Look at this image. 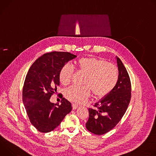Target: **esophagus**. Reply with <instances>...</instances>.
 I'll return each mask as SVG.
<instances>
[{"instance_id":"34e87169","label":"esophagus","mask_w":156,"mask_h":156,"mask_svg":"<svg viewBox=\"0 0 156 156\" xmlns=\"http://www.w3.org/2000/svg\"><path fill=\"white\" fill-rule=\"evenodd\" d=\"M78 107V105H76V104H72V108H73V110L76 109Z\"/></svg>"}]
</instances>
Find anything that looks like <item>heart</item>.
Wrapping results in <instances>:
<instances>
[{
	"label": "heart",
	"mask_w": 156,
	"mask_h": 156,
	"mask_svg": "<svg viewBox=\"0 0 156 156\" xmlns=\"http://www.w3.org/2000/svg\"><path fill=\"white\" fill-rule=\"evenodd\" d=\"M78 70L85 73L83 87L71 86L65 91V96L69 101L82 104L90 96L91 91L97 98L108 95L115 87L119 80V71L114 65L94 57L80 58L76 63ZM73 74V69L69 64L63 65L58 74L61 84H70Z\"/></svg>",
	"instance_id": "heart-1"
}]
</instances>
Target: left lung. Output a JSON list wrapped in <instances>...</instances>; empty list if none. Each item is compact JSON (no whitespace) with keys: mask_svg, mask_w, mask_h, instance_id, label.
<instances>
[{"mask_svg":"<svg viewBox=\"0 0 156 156\" xmlns=\"http://www.w3.org/2000/svg\"><path fill=\"white\" fill-rule=\"evenodd\" d=\"M119 80L108 95L89 108V119L86 123L87 130L102 135L112 129L120 121L129 104L131 87L129 76L121 60L116 56Z\"/></svg>","mask_w":156,"mask_h":156,"instance_id":"8db88e82","label":"left lung"}]
</instances>
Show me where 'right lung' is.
Here are the masks:
<instances>
[{"instance_id": "obj_1", "label": "right lung", "mask_w": 156, "mask_h": 156, "mask_svg": "<svg viewBox=\"0 0 156 156\" xmlns=\"http://www.w3.org/2000/svg\"><path fill=\"white\" fill-rule=\"evenodd\" d=\"M76 57L66 52L46 53L39 57L28 72L23 89V102L31 123L40 132L54 130L72 110V104L64 98L60 105L50 102V98L60 85V69Z\"/></svg>"}]
</instances>
